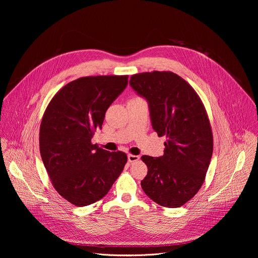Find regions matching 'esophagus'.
<instances>
[{
  "mask_svg": "<svg viewBox=\"0 0 258 258\" xmlns=\"http://www.w3.org/2000/svg\"><path fill=\"white\" fill-rule=\"evenodd\" d=\"M139 156H137V155H133V154H128L127 155V160H128V162H135V161H138L139 160Z\"/></svg>",
  "mask_w": 258,
  "mask_h": 258,
  "instance_id": "esophagus-1",
  "label": "esophagus"
}]
</instances>
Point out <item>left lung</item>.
<instances>
[{
    "label": "left lung",
    "mask_w": 258,
    "mask_h": 258,
    "mask_svg": "<svg viewBox=\"0 0 258 258\" xmlns=\"http://www.w3.org/2000/svg\"><path fill=\"white\" fill-rule=\"evenodd\" d=\"M130 85L148 101L152 126L166 138L162 156L141 157L148 167L142 189L161 206L180 207L200 190L211 160L213 137L206 109L190 84L171 71L137 73Z\"/></svg>",
    "instance_id": "8db88e82"
}]
</instances>
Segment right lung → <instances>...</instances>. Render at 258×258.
I'll list each match as a JSON object with an SVG mask.
<instances>
[{
	"instance_id": "add662e5",
	"label": "right lung",
	"mask_w": 258,
	"mask_h": 258,
	"mask_svg": "<svg viewBox=\"0 0 258 258\" xmlns=\"http://www.w3.org/2000/svg\"><path fill=\"white\" fill-rule=\"evenodd\" d=\"M128 76L85 77L52 98L40 127V152L58 194L76 206L102 199L127 161L92 143L106 110L127 86Z\"/></svg>"
}]
</instances>
